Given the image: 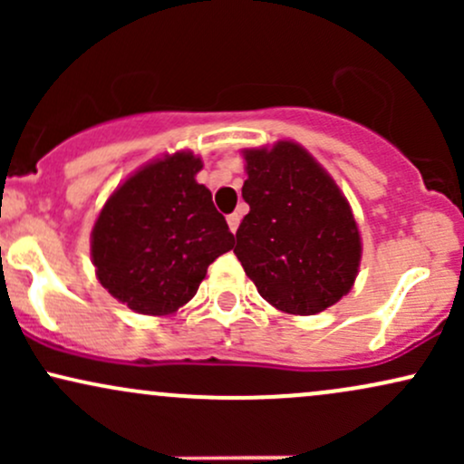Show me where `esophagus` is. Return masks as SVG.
I'll list each match as a JSON object with an SVG mask.
<instances>
[{
	"label": "esophagus",
	"instance_id": "esophagus-1",
	"mask_svg": "<svg viewBox=\"0 0 464 464\" xmlns=\"http://www.w3.org/2000/svg\"><path fill=\"white\" fill-rule=\"evenodd\" d=\"M239 220H242V216L239 214H231V216H227V222H228V228H231L233 233L237 231V227H239Z\"/></svg>",
	"mask_w": 464,
	"mask_h": 464
}]
</instances>
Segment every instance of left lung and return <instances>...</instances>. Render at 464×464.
<instances>
[{
  "label": "left lung",
  "instance_id": "left-lung-1",
  "mask_svg": "<svg viewBox=\"0 0 464 464\" xmlns=\"http://www.w3.org/2000/svg\"><path fill=\"white\" fill-rule=\"evenodd\" d=\"M233 253L257 292L287 314L310 316L338 303L360 266V231L332 177L292 141L246 150Z\"/></svg>",
  "mask_w": 464,
  "mask_h": 464
}]
</instances>
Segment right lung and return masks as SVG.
Listing matches in <instances>:
<instances>
[{"label": "right lung", "instance_id": "add662e5", "mask_svg": "<svg viewBox=\"0 0 464 464\" xmlns=\"http://www.w3.org/2000/svg\"><path fill=\"white\" fill-rule=\"evenodd\" d=\"M200 168L191 152L146 165L115 189L95 220V275L130 310L177 312L194 299L209 264L233 248L211 191L196 183Z\"/></svg>", "mask_w": 464, "mask_h": 464}]
</instances>
